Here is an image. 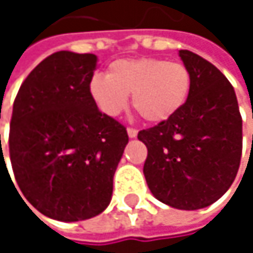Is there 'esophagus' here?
Returning a JSON list of instances; mask_svg holds the SVG:
<instances>
[{
    "label": "esophagus",
    "instance_id": "obj_1",
    "mask_svg": "<svg viewBox=\"0 0 253 253\" xmlns=\"http://www.w3.org/2000/svg\"><path fill=\"white\" fill-rule=\"evenodd\" d=\"M127 134H128V137H136L137 136V130L133 128V127H128L127 128Z\"/></svg>",
    "mask_w": 253,
    "mask_h": 253
}]
</instances>
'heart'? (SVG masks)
<instances>
[{
    "label": "heart",
    "instance_id": "obj_1",
    "mask_svg": "<svg viewBox=\"0 0 253 253\" xmlns=\"http://www.w3.org/2000/svg\"><path fill=\"white\" fill-rule=\"evenodd\" d=\"M192 89L190 70L163 58H125L110 64L108 75H95L89 93L95 105L110 117L127 107L131 93L133 108L149 123H163L184 107Z\"/></svg>",
    "mask_w": 253,
    "mask_h": 253
}]
</instances>
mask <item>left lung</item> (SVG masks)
<instances>
[{
	"label": "left lung",
	"instance_id": "1",
	"mask_svg": "<svg viewBox=\"0 0 253 253\" xmlns=\"http://www.w3.org/2000/svg\"><path fill=\"white\" fill-rule=\"evenodd\" d=\"M192 89L174 117L140 130L148 148L143 174L152 195L177 210L218 201L234 181L242 157V116L231 83L214 64L181 49Z\"/></svg>",
	"mask_w": 253,
	"mask_h": 253
}]
</instances>
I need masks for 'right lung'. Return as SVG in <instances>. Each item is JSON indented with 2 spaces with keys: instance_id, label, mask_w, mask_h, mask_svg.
I'll list each match as a JSON object with an SVG mask.
<instances>
[{
  "instance_id": "add662e5",
  "label": "right lung",
  "mask_w": 253,
  "mask_h": 253,
  "mask_svg": "<svg viewBox=\"0 0 253 253\" xmlns=\"http://www.w3.org/2000/svg\"><path fill=\"white\" fill-rule=\"evenodd\" d=\"M95 69L93 54L54 52L29 73L14 99L13 173L27 202L54 220H87L108 207L128 142L126 127L90 98Z\"/></svg>"
}]
</instances>
